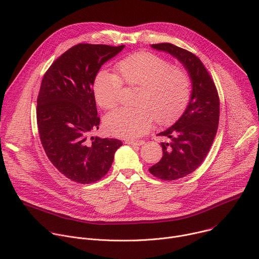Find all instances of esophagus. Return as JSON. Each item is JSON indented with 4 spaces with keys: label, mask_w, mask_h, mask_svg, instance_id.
<instances>
[{
    "label": "esophagus",
    "mask_w": 259,
    "mask_h": 259,
    "mask_svg": "<svg viewBox=\"0 0 259 259\" xmlns=\"http://www.w3.org/2000/svg\"><path fill=\"white\" fill-rule=\"evenodd\" d=\"M126 143H128V144H131V145H138V146H140V145H142V144H144V141L143 140H126Z\"/></svg>",
    "instance_id": "esophagus-1"
}]
</instances>
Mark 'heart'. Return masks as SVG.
Masks as SVG:
<instances>
[{
  "mask_svg": "<svg viewBox=\"0 0 259 259\" xmlns=\"http://www.w3.org/2000/svg\"><path fill=\"white\" fill-rule=\"evenodd\" d=\"M117 73L101 70L93 90L104 109L115 108L121 98L123 83L139 87L135 108H121L105 117L106 130L122 138H135L149 130L155 119L160 124L173 121L191 97V80L187 71L149 52L131 54L116 65Z\"/></svg>",
  "mask_w": 259,
  "mask_h": 259,
  "instance_id": "b5f03b06",
  "label": "heart"
}]
</instances>
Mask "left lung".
<instances>
[{"instance_id": "obj_1", "label": "left lung", "mask_w": 259, "mask_h": 259, "mask_svg": "<svg viewBox=\"0 0 259 259\" xmlns=\"http://www.w3.org/2000/svg\"><path fill=\"white\" fill-rule=\"evenodd\" d=\"M159 51L178 59L189 72L193 90L190 102L178 121L159 133L163 157L149 170L159 179L176 180L194 172L205 160L219 122V97L203 62L192 52L170 43L153 44Z\"/></svg>"}]
</instances>
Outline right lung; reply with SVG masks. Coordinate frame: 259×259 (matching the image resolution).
<instances>
[{"label": "right lung", "instance_id": "1", "mask_svg": "<svg viewBox=\"0 0 259 259\" xmlns=\"http://www.w3.org/2000/svg\"><path fill=\"white\" fill-rule=\"evenodd\" d=\"M124 47L78 44L59 56L43 77L36 99L40 139L53 166L75 182L102 178L123 144L90 134L100 123L93 91L96 75Z\"/></svg>", "mask_w": 259, "mask_h": 259}]
</instances>
